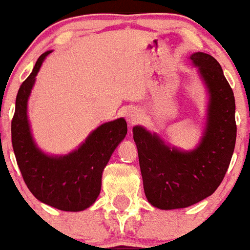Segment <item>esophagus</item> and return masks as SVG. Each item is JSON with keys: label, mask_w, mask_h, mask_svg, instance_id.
Segmentation results:
<instances>
[{"label": "esophagus", "mask_w": 250, "mask_h": 250, "mask_svg": "<svg viewBox=\"0 0 250 250\" xmlns=\"http://www.w3.org/2000/svg\"><path fill=\"white\" fill-rule=\"evenodd\" d=\"M140 118H141L140 113H138L137 110H135V109L130 110V112L127 113V115H126V120H127V123L130 125L137 124V123L140 122Z\"/></svg>", "instance_id": "esophagus-1"}]
</instances>
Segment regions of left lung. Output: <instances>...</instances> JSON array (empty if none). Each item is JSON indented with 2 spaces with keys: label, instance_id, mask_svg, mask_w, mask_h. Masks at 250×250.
I'll list each match as a JSON object with an SVG mask.
<instances>
[{
  "label": "left lung",
  "instance_id": "obj_1",
  "mask_svg": "<svg viewBox=\"0 0 250 250\" xmlns=\"http://www.w3.org/2000/svg\"><path fill=\"white\" fill-rule=\"evenodd\" d=\"M189 58L209 93L207 126L198 147L184 152L142 126L132 128L146 197L164 210L187 208L211 196L224 180L236 143L234 96L221 65L203 52Z\"/></svg>",
  "mask_w": 250,
  "mask_h": 250
}]
</instances>
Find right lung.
Returning a JSON list of instances; mask_svg holds the SVG:
<instances>
[{
  "label": "right lung",
  "mask_w": 250,
  "mask_h": 250,
  "mask_svg": "<svg viewBox=\"0 0 250 250\" xmlns=\"http://www.w3.org/2000/svg\"><path fill=\"white\" fill-rule=\"evenodd\" d=\"M49 53L47 51L39 57L19 87L11 125L12 146L24 182L39 201L64 211H81L97 199L103 169L124 140L127 124L120 118L101 125L78 149L66 155L53 157L39 149L31 136L26 107L35 76Z\"/></svg>",
  "instance_id": "obj_1"
}]
</instances>
